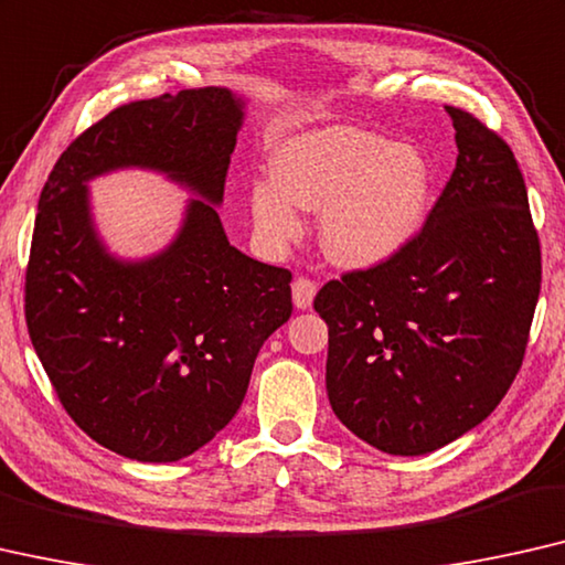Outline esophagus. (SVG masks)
Wrapping results in <instances>:
<instances>
[{"mask_svg": "<svg viewBox=\"0 0 565 565\" xmlns=\"http://www.w3.org/2000/svg\"><path fill=\"white\" fill-rule=\"evenodd\" d=\"M291 297H294V307L309 309L311 301L317 297V284L307 279V276H299V279L291 284Z\"/></svg>", "mask_w": 565, "mask_h": 565, "instance_id": "obj_1", "label": "esophagus"}]
</instances>
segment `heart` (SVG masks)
I'll use <instances>...</instances> for the list:
<instances>
[{
    "instance_id": "heart-1",
    "label": "heart",
    "mask_w": 565,
    "mask_h": 565,
    "mask_svg": "<svg viewBox=\"0 0 565 565\" xmlns=\"http://www.w3.org/2000/svg\"><path fill=\"white\" fill-rule=\"evenodd\" d=\"M431 172L416 149L355 129L307 134L276 151L271 180L250 188L256 231L271 246L301 233L299 210H324L319 238L344 266H373L420 231Z\"/></svg>"
}]
</instances>
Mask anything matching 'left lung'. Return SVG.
<instances>
[{"label":"left lung","mask_w":565,"mask_h":565,"mask_svg":"<svg viewBox=\"0 0 565 565\" xmlns=\"http://www.w3.org/2000/svg\"><path fill=\"white\" fill-rule=\"evenodd\" d=\"M457 167L398 254L327 281V395L352 434L395 457L441 449L492 414L523 365L541 241L518 159L446 106Z\"/></svg>","instance_id":"left-lung-1"}]
</instances>
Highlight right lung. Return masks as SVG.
<instances>
[{"instance_id": "add662e5", "label": "right lung", "mask_w": 565, "mask_h": 565, "mask_svg": "<svg viewBox=\"0 0 565 565\" xmlns=\"http://www.w3.org/2000/svg\"><path fill=\"white\" fill-rule=\"evenodd\" d=\"M241 124L228 88L131 100L73 139L40 192L24 276L32 348L67 416L121 457L177 461L205 446L291 317V271L233 248L215 210ZM121 166L203 198L162 255L134 265L97 241L85 190Z\"/></svg>"}]
</instances>
